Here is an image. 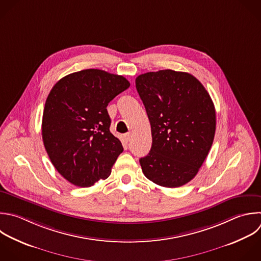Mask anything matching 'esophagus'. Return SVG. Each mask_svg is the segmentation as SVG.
Listing matches in <instances>:
<instances>
[{
	"label": "esophagus",
	"mask_w": 261,
	"mask_h": 261,
	"mask_svg": "<svg viewBox=\"0 0 261 261\" xmlns=\"http://www.w3.org/2000/svg\"><path fill=\"white\" fill-rule=\"evenodd\" d=\"M130 137H132V136H130V134H129V133H128V134H125V135L123 136V138H124V141H125L126 143H128V142L130 141Z\"/></svg>",
	"instance_id": "1"
}]
</instances>
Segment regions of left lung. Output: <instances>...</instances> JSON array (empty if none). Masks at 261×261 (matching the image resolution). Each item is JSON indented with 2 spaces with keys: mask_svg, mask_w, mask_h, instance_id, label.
I'll use <instances>...</instances> for the list:
<instances>
[{
  "mask_svg": "<svg viewBox=\"0 0 261 261\" xmlns=\"http://www.w3.org/2000/svg\"><path fill=\"white\" fill-rule=\"evenodd\" d=\"M136 88L152 133L151 150L140 159L145 176L161 187L186 185L213 143L216 116L209 94L192 74L170 69L139 75Z\"/></svg>",
  "mask_w": 261,
  "mask_h": 261,
  "instance_id": "1",
  "label": "left lung"
}]
</instances>
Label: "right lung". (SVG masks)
Listing matches in <instances>:
<instances>
[{
  "label": "right lung",
  "mask_w": 261,
  "mask_h": 261,
  "mask_svg": "<svg viewBox=\"0 0 261 261\" xmlns=\"http://www.w3.org/2000/svg\"><path fill=\"white\" fill-rule=\"evenodd\" d=\"M130 84L117 74L85 69L62 77L45 104L42 136L57 171L77 187L107 178L121 142L110 133L107 106Z\"/></svg>",
  "instance_id": "right-lung-1"
}]
</instances>
